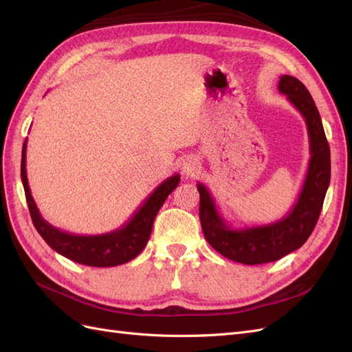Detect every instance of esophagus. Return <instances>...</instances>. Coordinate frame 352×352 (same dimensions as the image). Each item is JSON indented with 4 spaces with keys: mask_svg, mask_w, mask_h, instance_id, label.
<instances>
[{
    "mask_svg": "<svg viewBox=\"0 0 352 352\" xmlns=\"http://www.w3.org/2000/svg\"><path fill=\"white\" fill-rule=\"evenodd\" d=\"M199 168H200V162H199V159L196 156L188 155V156L183 157V160H182V170H183V174L186 177H193L195 174H197Z\"/></svg>",
    "mask_w": 352,
    "mask_h": 352,
    "instance_id": "34e87169",
    "label": "esophagus"
}]
</instances>
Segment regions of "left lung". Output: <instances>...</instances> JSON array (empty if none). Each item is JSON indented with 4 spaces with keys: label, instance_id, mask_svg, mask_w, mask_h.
<instances>
[{
    "label": "left lung",
    "instance_id": "left-lung-1",
    "mask_svg": "<svg viewBox=\"0 0 352 352\" xmlns=\"http://www.w3.org/2000/svg\"><path fill=\"white\" fill-rule=\"evenodd\" d=\"M278 91L304 116L311 155L302 188L289 214L271 224L233 228L221 217L209 190L197 183L199 218L208 243L223 256L246 265L273 263L302 246L317 224L330 183V148L313 97L290 75L280 76Z\"/></svg>",
    "mask_w": 352,
    "mask_h": 352
}]
</instances>
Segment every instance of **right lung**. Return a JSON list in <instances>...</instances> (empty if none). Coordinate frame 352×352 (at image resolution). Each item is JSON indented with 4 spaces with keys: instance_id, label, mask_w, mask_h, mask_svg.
Listing matches in <instances>:
<instances>
[{
    "instance_id": "right-lung-1",
    "label": "right lung",
    "mask_w": 352,
    "mask_h": 352,
    "mask_svg": "<svg viewBox=\"0 0 352 352\" xmlns=\"http://www.w3.org/2000/svg\"><path fill=\"white\" fill-rule=\"evenodd\" d=\"M20 177H22L26 202L36 232L57 254L66 256L74 263L88 267H116L134 259L142 252L148 242L153 221L160 206L164 205L166 197L174 192L179 183L178 174L166 178L150 193L143 205L135 210L134 215L122 227L104 234L82 236L63 232V230L47 223L39 214V209L36 208L31 188L28 184L26 140L22 148Z\"/></svg>"
}]
</instances>
